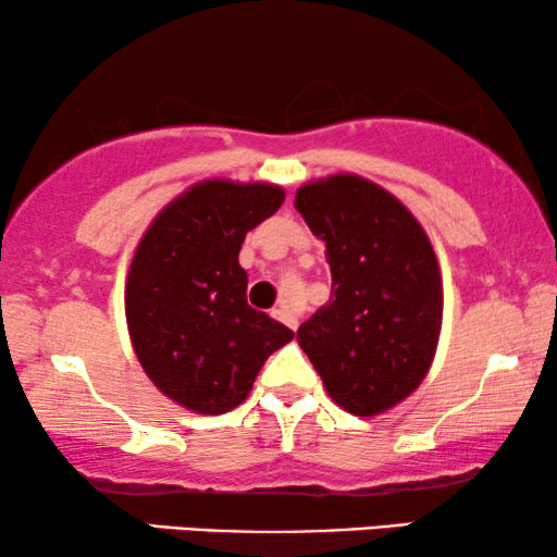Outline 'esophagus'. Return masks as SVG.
Instances as JSON below:
<instances>
[{"mask_svg":"<svg viewBox=\"0 0 557 557\" xmlns=\"http://www.w3.org/2000/svg\"><path fill=\"white\" fill-rule=\"evenodd\" d=\"M273 319H278L281 324H286V326H292V330L296 332V326H299V322H296V317L292 314V311L288 309H284V307H278V309H273Z\"/></svg>","mask_w":557,"mask_h":557,"instance_id":"obj_1","label":"esophagus"}]
</instances>
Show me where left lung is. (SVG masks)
I'll return each instance as SVG.
<instances>
[{
  "mask_svg": "<svg viewBox=\"0 0 557 557\" xmlns=\"http://www.w3.org/2000/svg\"><path fill=\"white\" fill-rule=\"evenodd\" d=\"M294 208L332 269V299L299 326V345L337 406L383 413L436 352L444 296L431 243L391 193L355 174L304 185Z\"/></svg>",
  "mask_w": 557,
  "mask_h": 557,
  "instance_id": "8db88e82",
  "label": "left lung"
}]
</instances>
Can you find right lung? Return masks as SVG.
Segmentation results:
<instances>
[{
  "instance_id": "right-lung-1",
  "label": "right lung",
  "mask_w": 557,
  "mask_h": 557,
  "mask_svg": "<svg viewBox=\"0 0 557 557\" xmlns=\"http://www.w3.org/2000/svg\"><path fill=\"white\" fill-rule=\"evenodd\" d=\"M284 202L273 185L208 180L159 212L136 248L126 319L136 357L166 398L197 413L240 406L294 332L246 301V233Z\"/></svg>"
}]
</instances>
